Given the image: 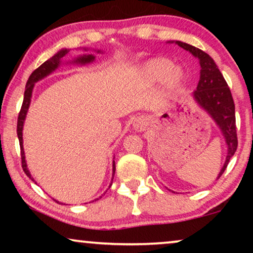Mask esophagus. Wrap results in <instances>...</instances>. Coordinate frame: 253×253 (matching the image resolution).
<instances>
[{"mask_svg":"<svg viewBox=\"0 0 253 253\" xmlns=\"http://www.w3.org/2000/svg\"><path fill=\"white\" fill-rule=\"evenodd\" d=\"M147 126H148L147 119H145V117H137V119L133 121V127L136 131L146 130Z\"/></svg>","mask_w":253,"mask_h":253,"instance_id":"obj_1","label":"esophagus"}]
</instances>
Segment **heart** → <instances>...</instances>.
<instances>
[{"instance_id":"heart-1","label":"heart","mask_w":253,"mask_h":253,"mask_svg":"<svg viewBox=\"0 0 253 253\" xmlns=\"http://www.w3.org/2000/svg\"><path fill=\"white\" fill-rule=\"evenodd\" d=\"M141 81L147 85L164 82L165 88L174 91L186 81V72L182 67L166 57H154L143 63L139 69Z\"/></svg>"}]
</instances>
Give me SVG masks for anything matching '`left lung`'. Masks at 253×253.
I'll use <instances>...</instances> for the list:
<instances>
[{
	"label": "left lung",
	"instance_id": "1",
	"mask_svg": "<svg viewBox=\"0 0 253 253\" xmlns=\"http://www.w3.org/2000/svg\"><path fill=\"white\" fill-rule=\"evenodd\" d=\"M167 43H176L199 61V82L191 96L199 108L214 121L227 145L226 160L217 174V179L226 170L237 148L236 119L231 92L215 62L209 54L183 41H167Z\"/></svg>",
	"mask_w": 253,
	"mask_h": 253
}]
</instances>
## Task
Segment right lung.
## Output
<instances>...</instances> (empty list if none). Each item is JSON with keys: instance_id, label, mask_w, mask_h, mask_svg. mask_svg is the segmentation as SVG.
<instances>
[{"instance_id": "right-lung-1", "label": "right lung", "mask_w": 253, "mask_h": 253, "mask_svg": "<svg viewBox=\"0 0 253 253\" xmlns=\"http://www.w3.org/2000/svg\"><path fill=\"white\" fill-rule=\"evenodd\" d=\"M83 50H84V54L78 55L77 57H74L72 60L68 61V62H62V60H63V58L69 54V51H70V49H68V48H62V49L58 50L53 57H50L49 60H47L46 62H44V63L41 64L39 68L36 69V70H34L32 74H31V76L29 77V81H27V83H26L25 93H24L23 106H22V109H20V113H19V116H18V122H17V136H18L19 145H20V154H22L23 170L25 171L27 177H30L33 182H36V181H34V178L32 177V175H31L29 168H27L26 159H25V152H24L23 130H24V123H25L27 112H29V108H30V105H31V99H32V93H33L34 85H36L38 82L42 81L43 78H46L47 76L53 74V72L56 70V69L60 68L61 65L64 64V63L65 64H77V65H86V64L93 63V62L95 61L94 54H88L87 53V51L89 50L88 48H83ZM93 50H94L95 53H103V51L100 50V49H93ZM114 174H115V161L113 160L112 181L114 178ZM110 186H112V182H110L109 188H110ZM108 189H107V190H108ZM105 193H103V195H105Z\"/></svg>"}]
</instances>
